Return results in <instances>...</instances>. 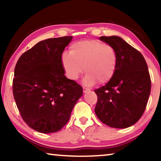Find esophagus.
I'll return each instance as SVG.
<instances>
[{
    "mask_svg": "<svg viewBox=\"0 0 161 161\" xmlns=\"http://www.w3.org/2000/svg\"><path fill=\"white\" fill-rule=\"evenodd\" d=\"M83 92H84V93H87V92H90V90L88 88L83 87Z\"/></svg>",
    "mask_w": 161,
    "mask_h": 161,
    "instance_id": "esophagus-1",
    "label": "esophagus"
}]
</instances>
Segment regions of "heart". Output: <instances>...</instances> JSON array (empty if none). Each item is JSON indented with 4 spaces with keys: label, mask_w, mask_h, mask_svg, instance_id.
<instances>
[{
    "label": "heart",
    "mask_w": 161,
    "mask_h": 161,
    "mask_svg": "<svg viewBox=\"0 0 161 161\" xmlns=\"http://www.w3.org/2000/svg\"><path fill=\"white\" fill-rule=\"evenodd\" d=\"M62 64L69 79L76 80L85 70L83 83L92 86L111 80L117 68V53L110 44L97 40L81 41L71 46L70 53H64Z\"/></svg>",
    "instance_id": "heart-1"
}]
</instances>
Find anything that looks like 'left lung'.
Returning a JSON list of instances; mask_svg holds the SVG:
<instances>
[{
	"label": "left lung",
	"instance_id": "8db88e82",
	"mask_svg": "<svg viewBox=\"0 0 161 161\" xmlns=\"http://www.w3.org/2000/svg\"><path fill=\"white\" fill-rule=\"evenodd\" d=\"M99 40L116 49L117 65L105 85L97 89L96 115L104 124L126 128L139 120L148 100L151 81L143 56L117 36H101Z\"/></svg>",
	"mask_w": 161,
	"mask_h": 161
}]
</instances>
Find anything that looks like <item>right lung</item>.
<instances>
[{
	"label": "right lung",
	"instance_id": "obj_1",
	"mask_svg": "<svg viewBox=\"0 0 161 161\" xmlns=\"http://www.w3.org/2000/svg\"><path fill=\"white\" fill-rule=\"evenodd\" d=\"M72 36L39 42L16 63L13 93L23 119L42 133L60 130L67 123L82 87L64 75L62 55Z\"/></svg>",
	"mask_w": 161,
	"mask_h": 161
}]
</instances>
